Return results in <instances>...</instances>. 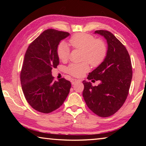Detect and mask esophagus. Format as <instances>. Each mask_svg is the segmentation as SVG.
<instances>
[{
  "mask_svg": "<svg viewBox=\"0 0 146 146\" xmlns=\"http://www.w3.org/2000/svg\"><path fill=\"white\" fill-rule=\"evenodd\" d=\"M80 80H77V79H73V80H71V84L73 85V84H75L76 82H80Z\"/></svg>",
  "mask_w": 146,
  "mask_h": 146,
  "instance_id": "34e87169",
  "label": "esophagus"
}]
</instances>
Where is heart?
<instances>
[{"label": "heart", "instance_id": "b5f03b06", "mask_svg": "<svg viewBox=\"0 0 146 146\" xmlns=\"http://www.w3.org/2000/svg\"><path fill=\"white\" fill-rule=\"evenodd\" d=\"M69 45L82 51V60L87 61L91 66L96 67L102 62L107 53V48L102 40H96L91 35L80 33L73 36L69 40ZM70 48L66 43H61L57 49V55L61 61L68 59ZM90 70L87 62L71 63L66 69L70 75L80 77Z\"/></svg>", "mask_w": 146, "mask_h": 146}]
</instances>
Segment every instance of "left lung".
Here are the masks:
<instances>
[{
    "mask_svg": "<svg viewBox=\"0 0 146 146\" xmlns=\"http://www.w3.org/2000/svg\"><path fill=\"white\" fill-rule=\"evenodd\" d=\"M107 41L108 50L104 60L92 72L88 80H100L97 86L83 81V97L88 107L101 117H108L117 111L126 100L131 82V62L125 47L111 33L97 30Z\"/></svg>",
    "mask_w": 146,
    "mask_h": 146,
    "instance_id": "8db88e82",
    "label": "left lung"
}]
</instances>
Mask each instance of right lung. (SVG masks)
Returning <instances> with one entry per match:
<instances>
[{
  "instance_id": "obj_1",
  "label": "right lung",
  "mask_w": 146,
  "mask_h": 146,
  "mask_svg": "<svg viewBox=\"0 0 146 146\" xmlns=\"http://www.w3.org/2000/svg\"><path fill=\"white\" fill-rule=\"evenodd\" d=\"M70 35L68 32L49 29L42 33L25 53L21 73L24 97L34 110L49 113L62 105L71 88L65 78L54 80L53 68L59 64L57 48L60 42Z\"/></svg>"
}]
</instances>
